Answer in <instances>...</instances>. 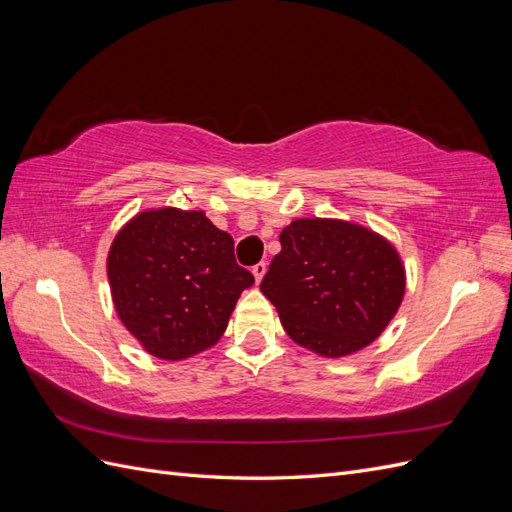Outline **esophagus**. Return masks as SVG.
Instances as JSON below:
<instances>
[{"mask_svg":"<svg viewBox=\"0 0 512 512\" xmlns=\"http://www.w3.org/2000/svg\"><path fill=\"white\" fill-rule=\"evenodd\" d=\"M252 273H254V277H256V284H260V280H262V277H265V273H267V262H256V265L252 267Z\"/></svg>","mask_w":512,"mask_h":512,"instance_id":"obj_1","label":"esophagus"}]
</instances>
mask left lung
Segmentation results:
<instances>
[{
    "label": "left lung",
    "mask_w": 512,
    "mask_h": 512,
    "mask_svg": "<svg viewBox=\"0 0 512 512\" xmlns=\"http://www.w3.org/2000/svg\"><path fill=\"white\" fill-rule=\"evenodd\" d=\"M280 243L260 290L294 342L322 356L374 342L406 290L395 247L363 226L318 218L294 220Z\"/></svg>",
    "instance_id": "left-lung-1"
}]
</instances>
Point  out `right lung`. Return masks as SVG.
<instances>
[{"label":"right lung","mask_w":512,"mask_h":512,"mask_svg":"<svg viewBox=\"0 0 512 512\" xmlns=\"http://www.w3.org/2000/svg\"><path fill=\"white\" fill-rule=\"evenodd\" d=\"M108 282L126 329L158 359L211 348L254 275L235 260V241L203 211H143L108 252Z\"/></svg>","instance_id":"right-lung-1"}]
</instances>
